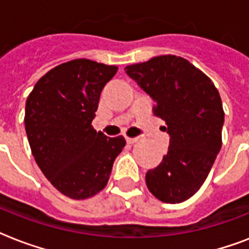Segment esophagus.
Listing matches in <instances>:
<instances>
[{
    "label": "esophagus",
    "mask_w": 249,
    "mask_h": 249,
    "mask_svg": "<svg viewBox=\"0 0 249 249\" xmlns=\"http://www.w3.org/2000/svg\"><path fill=\"white\" fill-rule=\"evenodd\" d=\"M125 140H126V142H128L129 144H133V143H136L137 141H138V138H130V137H126Z\"/></svg>",
    "instance_id": "34e87169"
}]
</instances>
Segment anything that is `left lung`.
Here are the masks:
<instances>
[{
  "label": "left lung",
  "mask_w": 249,
  "mask_h": 249,
  "mask_svg": "<svg viewBox=\"0 0 249 249\" xmlns=\"http://www.w3.org/2000/svg\"><path fill=\"white\" fill-rule=\"evenodd\" d=\"M125 71L155 101L154 115L165 121L168 154L146 173L150 193L164 203L191 197L208 177L222 146L224 108L212 80L177 55L154 56Z\"/></svg>",
  "instance_id": "1"
}]
</instances>
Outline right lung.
<instances>
[{"label":"right lung","instance_id":"obj_1","mask_svg":"<svg viewBox=\"0 0 249 249\" xmlns=\"http://www.w3.org/2000/svg\"><path fill=\"white\" fill-rule=\"evenodd\" d=\"M116 66L73 59L36 83L25 102V132L45 177L66 196L83 200L105 189L123 136L108 138L91 125L105 85Z\"/></svg>","mask_w":249,"mask_h":249}]
</instances>
